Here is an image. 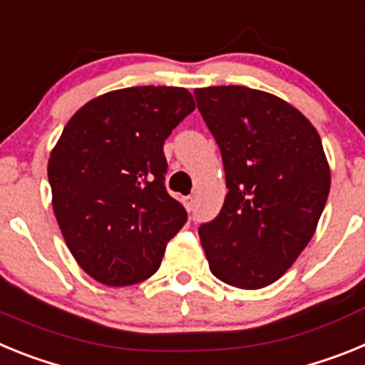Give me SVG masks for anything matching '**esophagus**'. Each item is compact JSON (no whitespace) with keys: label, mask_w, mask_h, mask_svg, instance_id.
<instances>
[{"label":"esophagus","mask_w":365,"mask_h":365,"mask_svg":"<svg viewBox=\"0 0 365 365\" xmlns=\"http://www.w3.org/2000/svg\"><path fill=\"white\" fill-rule=\"evenodd\" d=\"M193 206H195V197H192V195H190V197H185V208H186V210L192 212Z\"/></svg>","instance_id":"1"}]
</instances>
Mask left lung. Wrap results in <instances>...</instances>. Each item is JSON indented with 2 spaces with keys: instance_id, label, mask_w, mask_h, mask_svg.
I'll use <instances>...</instances> for the list:
<instances>
[{
  "instance_id": "obj_1",
  "label": "left lung",
  "mask_w": 365,
  "mask_h": 365,
  "mask_svg": "<svg viewBox=\"0 0 365 365\" xmlns=\"http://www.w3.org/2000/svg\"><path fill=\"white\" fill-rule=\"evenodd\" d=\"M221 150L228 193L199 227L212 274L237 289L279 279L314 235L331 170L314 125L285 100L243 86L193 91Z\"/></svg>"
}]
</instances>
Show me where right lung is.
I'll use <instances>...</instances> for the list:
<instances>
[{
  "instance_id": "1",
  "label": "right lung",
  "mask_w": 365,
  "mask_h": 365,
  "mask_svg": "<svg viewBox=\"0 0 365 365\" xmlns=\"http://www.w3.org/2000/svg\"><path fill=\"white\" fill-rule=\"evenodd\" d=\"M195 109L185 87L106 93L74 113L51 151L53 210L76 263L125 287L157 272L185 206L164 186V140Z\"/></svg>"
}]
</instances>
